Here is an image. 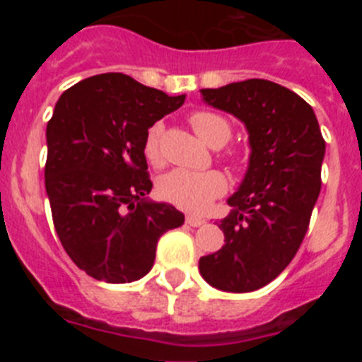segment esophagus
I'll return each instance as SVG.
<instances>
[{
  "label": "esophagus",
  "instance_id": "1",
  "mask_svg": "<svg viewBox=\"0 0 362 362\" xmlns=\"http://www.w3.org/2000/svg\"><path fill=\"white\" fill-rule=\"evenodd\" d=\"M204 223V219H201V217H197V216H187V225H190V226H194V228H196V226H201Z\"/></svg>",
  "mask_w": 362,
  "mask_h": 362
}]
</instances>
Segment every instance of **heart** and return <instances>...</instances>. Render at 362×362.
Returning a JSON list of instances; mask_svg holds the SVG:
<instances>
[{
  "label": "heart",
  "instance_id": "b5f03b06",
  "mask_svg": "<svg viewBox=\"0 0 362 362\" xmlns=\"http://www.w3.org/2000/svg\"><path fill=\"white\" fill-rule=\"evenodd\" d=\"M190 123L197 136L210 146H223L232 136L228 121L209 110L194 112ZM163 123H153L145 136V156L148 161H161ZM226 192L225 175L217 170L192 172L175 168L163 175L158 183V194L163 201L190 214H203L214 199Z\"/></svg>",
  "mask_w": 362,
  "mask_h": 362
}]
</instances>
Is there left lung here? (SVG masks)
Listing matches in <instances>:
<instances>
[{
    "instance_id": "left-lung-1",
    "label": "left lung",
    "mask_w": 362,
    "mask_h": 362,
    "mask_svg": "<svg viewBox=\"0 0 362 362\" xmlns=\"http://www.w3.org/2000/svg\"><path fill=\"white\" fill-rule=\"evenodd\" d=\"M204 103L243 121L250 161L221 221L225 245L199 259L203 279L223 292L263 288L288 267L321 192L326 143L313 108L286 86L246 79L203 88Z\"/></svg>"
}]
</instances>
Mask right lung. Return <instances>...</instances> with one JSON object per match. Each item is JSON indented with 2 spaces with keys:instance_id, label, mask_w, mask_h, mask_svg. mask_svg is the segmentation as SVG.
Returning <instances> with one entry per match:
<instances>
[{
  "instance_id": "add662e5",
  "label": "right lung",
  "mask_w": 362,
  "mask_h": 362,
  "mask_svg": "<svg viewBox=\"0 0 362 362\" xmlns=\"http://www.w3.org/2000/svg\"><path fill=\"white\" fill-rule=\"evenodd\" d=\"M168 95L119 72L92 76L65 90L47 124L45 188L63 248L83 272L132 283L153 267L158 241L185 216L153 203L146 130L177 110Z\"/></svg>"
}]
</instances>
